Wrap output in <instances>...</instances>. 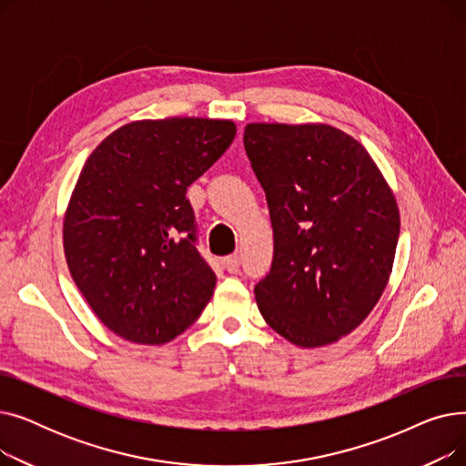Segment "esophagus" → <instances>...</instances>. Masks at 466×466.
Returning <instances> with one entry per match:
<instances>
[{"label":"esophagus","instance_id":"obj_1","mask_svg":"<svg viewBox=\"0 0 466 466\" xmlns=\"http://www.w3.org/2000/svg\"><path fill=\"white\" fill-rule=\"evenodd\" d=\"M223 264H225V268H227V272L236 274L238 268H239V255H230V257H227V258L223 260Z\"/></svg>","mask_w":466,"mask_h":466}]
</instances>
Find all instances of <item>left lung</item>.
Here are the masks:
<instances>
[{"label":"left lung","mask_w":466,"mask_h":466,"mask_svg":"<svg viewBox=\"0 0 466 466\" xmlns=\"http://www.w3.org/2000/svg\"><path fill=\"white\" fill-rule=\"evenodd\" d=\"M243 145L274 228L257 306L290 344H334L370 315L393 272L395 192L353 136L323 122H249Z\"/></svg>","instance_id":"1"}]
</instances>
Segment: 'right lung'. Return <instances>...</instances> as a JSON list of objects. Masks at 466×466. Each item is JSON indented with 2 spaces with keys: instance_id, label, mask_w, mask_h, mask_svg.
Instances as JSON below:
<instances>
[{
  "instance_id": "add662e5",
  "label": "right lung",
  "mask_w": 466,
  "mask_h": 466,
  "mask_svg": "<svg viewBox=\"0 0 466 466\" xmlns=\"http://www.w3.org/2000/svg\"><path fill=\"white\" fill-rule=\"evenodd\" d=\"M236 137L228 118H143L86 158L64 213V255L81 295L111 332L162 346L209 302L215 274L194 248L187 187Z\"/></svg>"
}]
</instances>
